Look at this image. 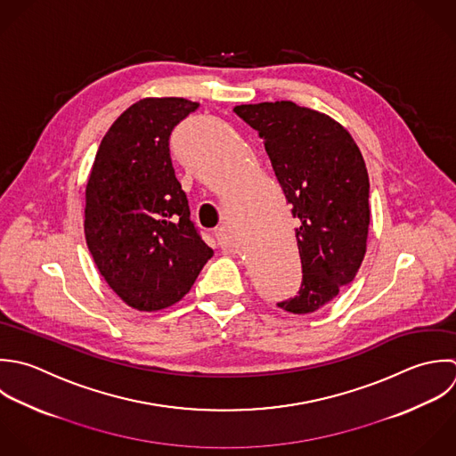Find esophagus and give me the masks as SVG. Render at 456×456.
I'll return each mask as SVG.
<instances>
[{"mask_svg": "<svg viewBox=\"0 0 456 456\" xmlns=\"http://www.w3.org/2000/svg\"><path fill=\"white\" fill-rule=\"evenodd\" d=\"M215 236H216V240H218V243L222 247H229L231 245V238H229V232H227L225 227H216L215 229Z\"/></svg>", "mask_w": 456, "mask_h": 456, "instance_id": "34e87169", "label": "esophagus"}]
</instances>
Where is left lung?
Here are the masks:
<instances>
[{
    "mask_svg": "<svg viewBox=\"0 0 456 456\" xmlns=\"http://www.w3.org/2000/svg\"><path fill=\"white\" fill-rule=\"evenodd\" d=\"M236 115L259 133L298 220L302 284L277 305L309 314L350 284L366 254L370 177L352 134L334 118L291 101L241 104Z\"/></svg>",
    "mask_w": 456,
    "mask_h": 456,
    "instance_id": "left-lung-1",
    "label": "left lung"
}]
</instances>
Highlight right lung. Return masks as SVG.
Returning a JSON list of instances; mask_svg holds the SVG:
<instances>
[{
    "mask_svg": "<svg viewBox=\"0 0 456 456\" xmlns=\"http://www.w3.org/2000/svg\"><path fill=\"white\" fill-rule=\"evenodd\" d=\"M199 108L147 97L104 134L85 191V238L108 286L133 309L179 302L211 259L170 159V133Z\"/></svg>",
    "mask_w": 456,
    "mask_h": 456,
    "instance_id": "obj_1",
    "label": "right lung"
}]
</instances>
